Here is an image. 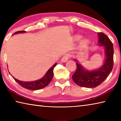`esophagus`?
I'll return each instance as SVG.
<instances>
[{
  "instance_id": "esophagus-1",
  "label": "esophagus",
  "mask_w": 121,
  "mask_h": 121,
  "mask_svg": "<svg viewBox=\"0 0 121 121\" xmlns=\"http://www.w3.org/2000/svg\"><path fill=\"white\" fill-rule=\"evenodd\" d=\"M70 57V54H65V56L62 57V59H61V61H62V62H65L67 60H68Z\"/></svg>"
}]
</instances>
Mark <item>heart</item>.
Masks as SVG:
<instances>
[{
	"mask_svg": "<svg viewBox=\"0 0 121 121\" xmlns=\"http://www.w3.org/2000/svg\"><path fill=\"white\" fill-rule=\"evenodd\" d=\"M86 42L85 40H83L82 42V45H84L86 44Z\"/></svg>",
	"mask_w": 121,
	"mask_h": 121,
	"instance_id": "heart-1",
	"label": "heart"
}]
</instances>
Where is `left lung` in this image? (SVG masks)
Returning <instances> with one entry per match:
<instances>
[{
	"instance_id": "left-lung-1",
	"label": "left lung",
	"mask_w": 121,
	"mask_h": 121,
	"mask_svg": "<svg viewBox=\"0 0 121 121\" xmlns=\"http://www.w3.org/2000/svg\"><path fill=\"white\" fill-rule=\"evenodd\" d=\"M98 36L99 45L105 47L106 61L102 66L94 71L85 70L76 62V70L72 78L74 82L80 86L87 88L98 86L107 78L113 68L114 48L112 42L103 32H99Z\"/></svg>"
}]
</instances>
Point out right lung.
<instances>
[{"instance_id": "right-lung-1", "label": "right lung", "mask_w": 121, "mask_h": 121, "mask_svg": "<svg viewBox=\"0 0 121 121\" xmlns=\"http://www.w3.org/2000/svg\"><path fill=\"white\" fill-rule=\"evenodd\" d=\"M25 31H19L17 32H15V34H19V33H23V32H25ZM57 63H55V64L51 67V68L49 69V70L47 71L46 73L44 76L42 78L39 79L37 81H35L34 82H23L20 81L18 79L15 78H13L14 79L16 82H17L19 85L21 86L25 89L31 90H38L39 89H42L43 88L46 87L47 85H48V84L51 82V80L52 79V78L53 77V69H54V67L56 66Z\"/></svg>"}]
</instances>
